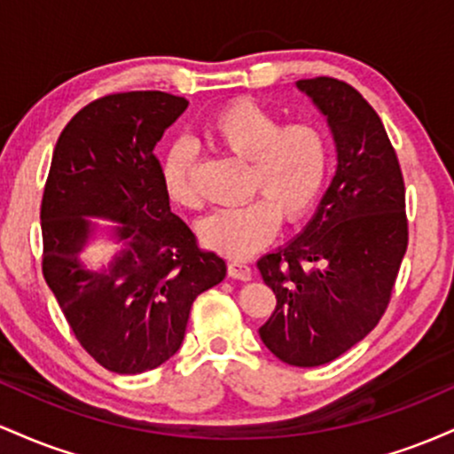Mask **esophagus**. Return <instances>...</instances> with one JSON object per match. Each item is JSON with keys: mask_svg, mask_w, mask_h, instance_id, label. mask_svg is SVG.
<instances>
[{"mask_svg": "<svg viewBox=\"0 0 454 454\" xmlns=\"http://www.w3.org/2000/svg\"><path fill=\"white\" fill-rule=\"evenodd\" d=\"M228 278L241 281L252 279V267L245 262H237V260H234V262H228Z\"/></svg>", "mask_w": 454, "mask_h": 454, "instance_id": "obj_1", "label": "esophagus"}]
</instances>
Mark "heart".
<instances>
[{
	"mask_svg": "<svg viewBox=\"0 0 454 454\" xmlns=\"http://www.w3.org/2000/svg\"><path fill=\"white\" fill-rule=\"evenodd\" d=\"M207 134L223 149L249 160L247 194L252 202L220 209L200 222V241L213 252L245 260L273 241L279 222L296 223L314 209L331 170V143L314 121L281 119L252 98H237L217 108ZM192 145L173 143L160 161L166 196L185 209L200 207L194 184Z\"/></svg>",
	"mask_w": 454,
	"mask_h": 454,
	"instance_id": "obj_1",
	"label": "heart"
}]
</instances>
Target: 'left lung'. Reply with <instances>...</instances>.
Returning <instances> with one entry per match:
<instances>
[{"instance_id": "obj_1", "label": "left lung", "mask_w": 454, "mask_h": 454, "mask_svg": "<svg viewBox=\"0 0 454 454\" xmlns=\"http://www.w3.org/2000/svg\"><path fill=\"white\" fill-rule=\"evenodd\" d=\"M296 87L326 114L337 173L305 231L258 260L278 299L258 333L279 361L317 367L382 320L408 249V215L397 153L372 104L331 76Z\"/></svg>"}]
</instances>
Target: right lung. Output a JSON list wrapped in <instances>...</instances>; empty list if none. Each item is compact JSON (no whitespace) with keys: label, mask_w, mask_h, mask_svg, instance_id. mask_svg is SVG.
I'll use <instances>...</instances> for the list:
<instances>
[{"label":"right lung","mask_w":454,"mask_h":454,"mask_svg":"<svg viewBox=\"0 0 454 454\" xmlns=\"http://www.w3.org/2000/svg\"><path fill=\"white\" fill-rule=\"evenodd\" d=\"M185 108L164 91L98 98L64 128L46 176L43 275L78 343L114 373L168 361L196 296L226 278V262L198 247L160 181L153 149ZM85 215L122 223L124 252L100 274L75 260L90 231Z\"/></svg>","instance_id":"obj_1"}]
</instances>
